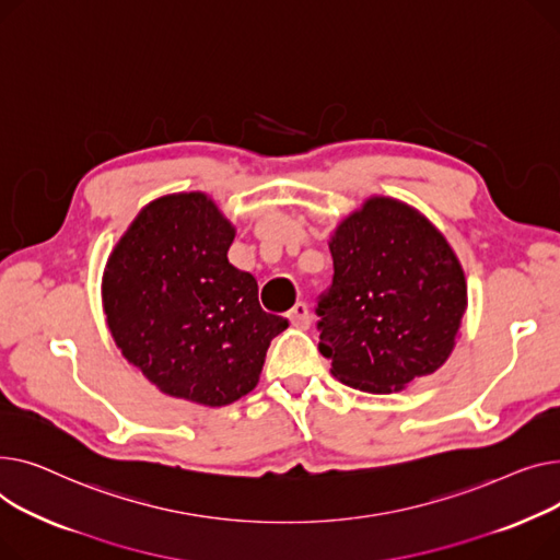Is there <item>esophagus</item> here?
Returning a JSON list of instances; mask_svg holds the SVG:
<instances>
[{
    "instance_id": "1",
    "label": "esophagus",
    "mask_w": 560,
    "mask_h": 560,
    "mask_svg": "<svg viewBox=\"0 0 560 560\" xmlns=\"http://www.w3.org/2000/svg\"><path fill=\"white\" fill-rule=\"evenodd\" d=\"M287 318L293 327H301V330H307L310 323H312V316H310V310L305 303H295L289 312H287Z\"/></svg>"
}]
</instances>
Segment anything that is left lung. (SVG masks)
<instances>
[{
    "label": "left lung",
    "instance_id": "1",
    "mask_svg": "<svg viewBox=\"0 0 560 560\" xmlns=\"http://www.w3.org/2000/svg\"><path fill=\"white\" fill-rule=\"evenodd\" d=\"M330 253L316 330L332 375L390 393L441 369L466 312V278L439 230L405 203L371 199L337 228Z\"/></svg>",
    "mask_w": 560,
    "mask_h": 560
}]
</instances>
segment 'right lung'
<instances>
[{"label": "right lung", "mask_w": 560, "mask_h": 560, "mask_svg": "<svg viewBox=\"0 0 560 560\" xmlns=\"http://www.w3.org/2000/svg\"><path fill=\"white\" fill-rule=\"evenodd\" d=\"M235 230L203 194L147 206L113 250L104 305L121 354L162 393L223 407L255 388L287 318L228 261Z\"/></svg>", "instance_id": "right-lung-1"}]
</instances>
